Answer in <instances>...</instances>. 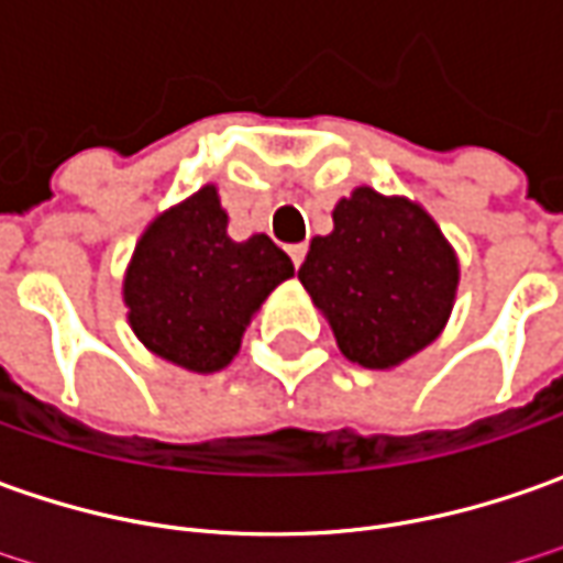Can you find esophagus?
I'll list each match as a JSON object with an SVG mask.
<instances>
[{"mask_svg":"<svg viewBox=\"0 0 563 563\" xmlns=\"http://www.w3.org/2000/svg\"><path fill=\"white\" fill-rule=\"evenodd\" d=\"M305 255H308V245H305V243L289 245V258H292V264H296V267H301V262H305Z\"/></svg>","mask_w":563,"mask_h":563,"instance_id":"esophagus-1","label":"esophagus"}]
</instances>
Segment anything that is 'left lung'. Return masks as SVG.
I'll return each mask as SVG.
<instances>
[{
  "instance_id": "obj_1",
  "label": "left lung",
  "mask_w": 563,
  "mask_h": 563,
  "mask_svg": "<svg viewBox=\"0 0 563 563\" xmlns=\"http://www.w3.org/2000/svg\"><path fill=\"white\" fill-rule=\"evenodd\" d=\"M299 280L342 355L386 371L445 330L457 255L420 205L358 186L333 208V233L311 240Z\"/></svg>"
}]
</instances>
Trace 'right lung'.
<instances>
[{
	"instance_id": "add662e5",
	"label": "right lung",
	"mask_w": 563,
	"mask_h": 563,
	"mask_svg": "<svg viewBox=\"0 0 563 563\" xmlns=\"http://www.w3.org/2000/svg\"><path fill=\"white\" fill-rule=\"evenodd\" d=\"M296 274L264 233L227 236L218 189L202 186L148 223L124 277L126 320L158 358L214 374L240 352L262 301Z\"/></svg>"
}]
</instances>
